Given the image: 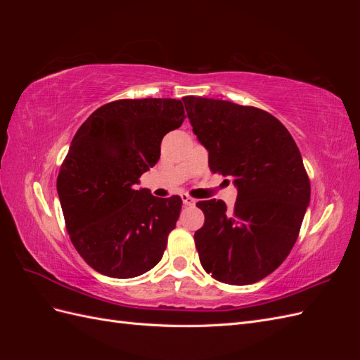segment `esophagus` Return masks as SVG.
I'll list each match as a JSON object with an SVG mask.
<instances>
[{"instance_id": "34e87169", "label": "esophagus", "mask_w": 360, "mask_h": 360, "mask_svg": "<svg viewBox=\"0 0 360 360\" xmlns=\"http://www.w3.org/2000/svg\"><path fill=\"white\" fill-rule=\"evenodd\" d=\"M181 200H183L184 205H193L195 204V198H192L191 195H188V193H183L181 195Z\"/></svg>"}]
</instances>
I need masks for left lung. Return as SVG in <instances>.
Here are the masks:
<instances>
[{"label":"left lung","instance_id":"obj_1","mask_svg":"<svg viewBox=\"0 0 360 360\" xmlns=\"http://www.w3.org/2000/svg\"><path fill=\"white\" fill-rule=\"evenodd\" d=\"M193 134L209 150L212 172L233 177L237 201H200L195 231L201 266L231 285L258 282L276 270L297 240L311 198L300 151L276 117L255 106L188 96Z\"/></svg>","mask_w":360,"mask_h":360}]
</instances>
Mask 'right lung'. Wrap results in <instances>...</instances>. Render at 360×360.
I'll use <instances>...</instances> for the list:
<instances>
[{"label": "right lung", "mask_w": 360, "mask_h": 360, "mask_svg": "<svg viewBox=\"0 0 360 360\" xmlns=\"http://www.w3.org/2000/svg\"><path fill=\"white\" fill-rule=\"evenodd\" d=\"M184 101L106 103L75 134L57 179L70 240L96 271L127 279L153 269L176 228L181 198L135 184L160 158L162 138L181 126Z\"/></svg>", "instance_id": "1"}]
</instances>
